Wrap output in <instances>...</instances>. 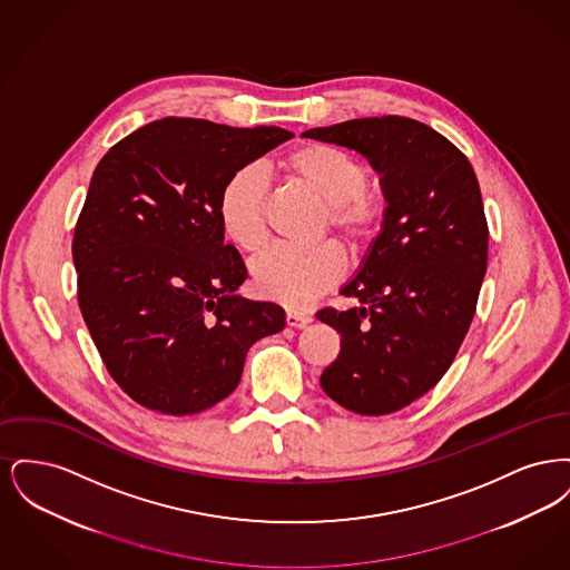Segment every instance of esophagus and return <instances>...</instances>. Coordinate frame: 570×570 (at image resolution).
Returning <instances> with one entry per match:
<instances>
[{
    "label": "esophagus",
    "mask_w": 570,
    "mask_h": 570,
    "mask_svg": "<svg viewBox=\"0 0 570 570\" xmlns=\"http://www.w3.org/2000/svg\"><path fill=\"white\" fill-rule=\"evenodd\" d=\"M312 323V318L307 314H301V312H286V325L293 326V328H303Z\"/></svg>",
    "instance_id": "1"
}]
</instances>
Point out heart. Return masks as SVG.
<instances>
[{"label":"heart","instance_id":"obj_1","mask_svg":"<svg viewBox=\"0 0 570 570\" xmlns=\"http://www.w3.org/2000/svg\"><path fill=\"white\" fill-rule=\"evenodd\" d=\"M284 173L325 203L323 228L335 230L353 252H365L379 239L384 200L370 190L367 164L342 147L305 142L282 160ZM269 179L256 166L228 175L217 198L224 235L245 252L267 242ZM346 272V256L333 242L318 245L277 244L252 263V282L265 297L303 307L335 286Z\"/></svg>","mask_w":570,"mask_h":570}]
</instances>
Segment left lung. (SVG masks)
I'll list each match as a JSON object with an SVG mask.
<instances>
[{
  "label": "left lung",
  "instance_id": "1",
  "mask_svg": "<svg viewBox=\"0 0 570 570\" xmlns=\"http://www.w3.org/2000/svg\"><path fill=\"white\" fill-rule=\"evenodd\" d=\"M303 136L358 151L380 175L382 230L342 288L361 305L316 318L342 335L321 376L326 395L356 414H391L434 389L474 318L489 242L479 179L449 138L400 115Z\"/></svg>",
  "mask_w": 570,
  "mask_h": 570
}]
</instances>
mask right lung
I'll return each mask as SVG.
<instances>
[{"label":"right lung","instance_id":"add662e5","mask_svg":"<svg viewBox=\"0 0 570 570\" xmlns=\"http://www.w3.org/2000/svg\"><path fill=\"white\" fill-rule=\"evenodd\" d=\"M293 132L166 117L112 145L77 222L79 307L112 380L136 404L194 414L228 397L245 354L286 314L235 291L244 261L224 244L228 175Z\"/></svg>","mask_w":570,"mask_h":570}]
</instances>
